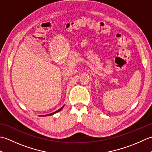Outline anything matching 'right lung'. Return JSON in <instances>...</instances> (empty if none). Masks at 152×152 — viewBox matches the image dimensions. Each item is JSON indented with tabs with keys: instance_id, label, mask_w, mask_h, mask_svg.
I'll use <instances>...</instances> for the list:
<instances>
[{
	"instance_id": "1",
	"label": "right lung",
	"mask_w": 152,
	"mask_h": 152,
	"mask_svg": "<svg viewBox=\"0 0 152 152\" xmlns=\"http://www.w3.org/2000/svg\"><path fill=\"white\" fill-rule=\"evenodd\" d=\"M63 108V107H61V108H60L59 110H57V111H56V112H55L52 113V114H48V115H52V114H56V112H59V111H60V110H61V109H62Z\"/></svg>"
}]
</instances>
